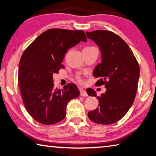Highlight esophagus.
Instances as JSON below:
<instances>
[{
    "instance_id": "1",
    "label": "esophagus",
    "mask_w": 156,
    "mask_h": 156,
    "mask_svg": "<svg viewBox=\"0 0 156 156\" xmlns=\"http://www.w3.org/2000/svg\"><path fill=\"white\" fill-rule=\"evenodd\" d=\"M80 91L81 96H88V94H87V91L83 90V89H80Z\"/></svg>"
}]
</instances>
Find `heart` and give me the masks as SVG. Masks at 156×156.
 <instances>
[{
	"instance_id": "b5f03b06",
	"label": "heart",
	"mask_w": 156,
	"mask_h": 156,
	"mask_svg": "<svg viewBox=\"0 0 156 156\" xmlns=\"http://www.w3.org/2000/svg\"><path fill=\"white\" fill-rule=\"evenodd\" d=\"M78 80H79V81H81V79H80V77H78Z\"/></svg>"
}]
</instances>
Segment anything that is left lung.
Here are the masks:
<instances>
[{"label": "left lung", "mask_w": 156, "mask_h": 156, "mask_svg": "<svg viewBox=\"0 0 156 156\" xmlns=\"http://www.w3.org/2000/svg\"><path fill=\"white\" fill-rule=\"evenodd\" d=\"M100 47L101 63L94 69V76L99 78L97 85L107 89L97 96L94 89H87L89 96L98 99L96 109L88 117L97 124L109 125L120 120L130 109L138 89L140 67L133 53L119 36L107 30L86 32Z\"/></svg>", "instance_id": "8db88e82"}]
</instances>
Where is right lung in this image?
Here are the masks:
<instances>
[{
    "mask_svg": "<svg viewBox=\"0 0 156 156\" xmlns=\"http://www.w3.org/2000/svg\"><path fill=\"white\" fill-rule=\"evenodd\" d=\"M87 41L82 30L50 29L23 52L18 84L26 109L37 122L47 125L61 121L66 115L68 102L80 95L73 83L64 86L62 90L55 88L53 74L64 68L62 62L68 49Z\"/></svg>",
    "mask_w": 156,
    "mask_h": 156,
    "instance_id": "add662e5",
    "label": "right lung"
}]
</instances>
